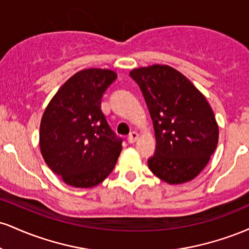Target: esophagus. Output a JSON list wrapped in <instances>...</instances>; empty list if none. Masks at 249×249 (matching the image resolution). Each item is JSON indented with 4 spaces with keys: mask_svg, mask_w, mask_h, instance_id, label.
Listing matches in <instances>:
<instances>
[{
    "mask_svg": "<svg viewBox=\"0 0 249 249\" xmlns=\"http://www.w3.org/2000/svg\"><path fill=\"white\" fill-rule=\"evenodd\" d=\"M139 138V134L137 133V132H131L130 134H128V137H127V141H128V142H130V144H133L134 142H137V139Z\"/></svg>",
    "mask_w": 249,
    "mask_h": 249,
    "instance_id": "1",
    "label": "esophagus"
}]
</instances>
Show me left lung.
I'll use <instances>...</instances> for the list:
<instances>
[{"mask_svg":"<svg viewBox=\"0 0 249 249\" xmlns=\"http://www.w3.org/2000/svg\"><path fill=\"white\" fill-rule=\"evenodd\" d=\"M150 110L156 153L148 159L154 176L170 185L191 181L206 167L219 141V126L206 97L170 65L130 71Z\"/></svg>","mask_w":249,"mask_h":249,"instance_id":"obj_1","label":"left lung"}]
</instances>
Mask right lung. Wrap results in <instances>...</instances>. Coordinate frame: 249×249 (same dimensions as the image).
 I'll return each mask as SVG.
<instances>
[{"label":"right lung","instance_id":"add662e5","mask_svg":"<svg viewBox=\"0 0 249 249\" xmlns=\"http://www.w3.org/2000/svg\"><path fill=\"white\" fill-rule=\"evenodd\" d=\"M116 78L110 69L78 71L45 107L39 150L51 171L69 186H97L118 160L122 139L111 130L101 107L103 93Z\"/></svg>","mask_w":249,"mask_h":249}]
</instances>
